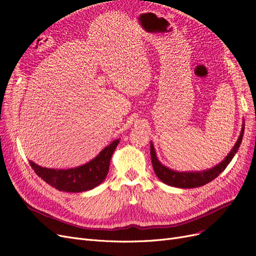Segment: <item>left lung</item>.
<instances>
[{
  "label": "left lung",
  "mask_w": 256,
  "mask_h": 256,
  "mask_svg": "<svg viewBox=\"0 0 256 256\" xmlns=\"http://www.w3.org/2000/svg\"><path fill=\"white\" fill-rule=\"evenodd\" d=\"M244 131V126L242 125V132H240L238 140L234 145L233 150H232L226 157V159L221 161L220 164H216V166L209 170H205V171H202V172H177V171H174V170L168 168V166L162 164L158 160L156 156V152H154V145L152 143H150V158H152L154 171L162 182H164L168 186H172V187L187 189V188H196V187H200V186H204L209 182L214 180V178L218 177L219 174L222 173L224 170H226V168L228 166L232 159H233V157L236 154L240 144H242Z\"/></svg>",
  "instance_id": "obj_1"
}]
</instances>
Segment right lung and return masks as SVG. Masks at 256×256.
<instances>
[{"instance_id":"add662e5","label":"right lung","mask_w":256,"mask_h":256,"mask_svg":"<svg viewBox=\"0 0 256 256\" xmlns=\"http://www.w3.org/2000/svg\"><path fill=\"white\" fill-rule=\"evenodd\" d=\"M118 142L120 140L113 141L94 159L76 168L67 170L48 168L38 166L30 160V164L42 180L58 191L82 192L92 190L106 180L111 157Z\"/></svg>"}]
</instances>
